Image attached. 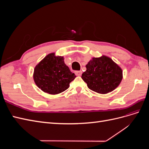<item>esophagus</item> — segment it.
I'll list each match as a JSON object with an SVG mask.
<instances>
[{"mask_svg":"<svg viewBox=\"0 0 149 149\" xmlns=\"http://www.w3.org/2000/svg\"><path fill=\"white\" fill-rule=\"evenodd\" d=\"M75 74L76 76H81L82 74V71H76Z\"/></svg>","mask_w":149,"mask_h":149,"instance_id":"esophagus-1","label":"esophagus"}]
</instances>
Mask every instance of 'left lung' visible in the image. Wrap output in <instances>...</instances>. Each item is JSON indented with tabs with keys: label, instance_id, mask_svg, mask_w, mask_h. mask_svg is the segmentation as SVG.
<instances>
[{
	"label": "left lung",
	"instance_id": "8db88e82",
	"mask_svg": "<svg viewBox=\"0 0 149 149\" xmlns=\"http://www.w3.org/2000/svg\"><path fill=\"white\" fill-rule=\"evenodd\" d=\"M81 78L88 87L100 94H107L118 86L123 79V70L111 58L102 55L93 58L86 65Z\"/></svg>",
	"mask_w": 149,
	"mask_h": 149
}]
</instances>
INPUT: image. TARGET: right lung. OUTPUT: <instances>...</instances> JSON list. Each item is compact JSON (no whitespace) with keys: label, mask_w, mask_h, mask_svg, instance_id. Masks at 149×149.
Here are the masks:
<instances>
[{"label":"right lung","mask_w":149,"mask_h":149,"mask_svg":"<svg viewBox=\"0 0 149 149\" xmlns=\"http://www.w3.org/2000/svg\"><path fill=\"white\" fill-rule=\"evenodd\" d=\"M76 78L64 62V58L48 54L35 66L33 79L36 85L45 93L57 94L70 87V83Z\"/></svg>","instance_id":"obj_1"}]
</instances>
